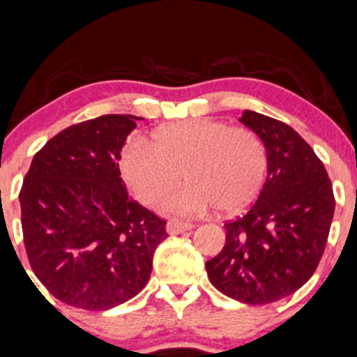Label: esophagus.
I'll return each mask as SVG.
<instances>
[{
    "label": "esophagus",
    "instance_id": "esophagus-1",
    "mask_svg": "<svg viewBox=\"0 0 357 357\" xmlns=\"http://www.w3.org/2000/svg\"><path fill=\"white\" fill-rule=\"evenodd\" d=\"M193 229V224L191 222H181V220H167L166 231L169 234H181V232L190 231Z\"/></svg>",
    "mask_w": 357,
    "mask_h": 357
}]
</instances>
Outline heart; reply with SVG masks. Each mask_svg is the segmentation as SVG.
<instances>
[{"label": "heart", "instance_id": "obj_1", "mask_svg": "<svg viewBox=\"0 0 357 357\" xmlns=\"http://www.w3.org/2000/svg\"><path fill=\"white\" fill-rule=\"evenodd\" d=\"M121 169L131 190L152 205L178 188L160 208L193 215L210 207L236 213L260 193L268 171V150L258 133L217 119H186L155 130L152 144L133 140L123 152Z\"/></svg>", "mask_w": 357, "mask_h": 357}]
</instances>
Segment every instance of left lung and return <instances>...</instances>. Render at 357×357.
<instances>
[{
	"label": "left lung",
	"instance_id": "left-lung-1",
	"mask_svg": "<svg viewBox=\"0 0 357 357\" xmlns=\"http://www.w3.org/2000/svg\"><path fill=\"white\" fill-rule=\"evenodd\" d=\"M241 123L267 145V181L245 215L224 224L226 245L205 267L222 294L268 305L291 296L314 273L335 198L324 162L291 126L255 111L243 112Z\"/></svg>",
	"mask_w": 357,
	"mask_h": 357
}]
</instances>
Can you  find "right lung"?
I'll use <instances>...</instances> for the list:
<instances>
[{"label":"right lung","mask_w":357,"mask_h":357,"mask_svg":"<svg viewBox=\"0 0 357 357\" xmlns=\"http://www.w3.org/2000/svg\"><path fill=\"white\" fill-rule=\"evenodd\" d=\"M137 116L104 114L59 131L22 185L29 264L65 305L104 311L147 286L166 220L126 191L121 149Z\"/></svg>","instance_id":"1"}]
</instances>
